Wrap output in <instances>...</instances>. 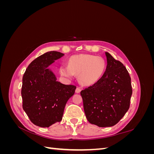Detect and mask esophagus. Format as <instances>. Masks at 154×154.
<instances>
[{
	"label": "esophagus",
	"instance_id": "obj_1",
	"mask_svg": "<svg viewBox=\"0 0 154 154\" xmlns=\"http://www.w3.org/2000/svg\"><path fill=\"white\" fill-rule=\"evenodd\" d=\"M75 92H76V93H77V94H78V93H80L81 92V88L80 87H77L76 88Z\"/></svg>",
	"mask_w": 154,
	"mask_h": 154
}]
</instances>
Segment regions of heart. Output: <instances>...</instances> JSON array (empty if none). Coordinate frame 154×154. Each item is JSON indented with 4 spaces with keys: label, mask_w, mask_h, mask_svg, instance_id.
I'll return each mask as SVG.
<instances>
[{
    "label": "heart",
    "mask_w": 154,
    "mask_h": 154,
    "mask_svg": "<svg viewBox=\"0 0 154 154\" xmlns=\"http://www.w3.org/2000/svg\"><path fill=\"white\" fill-rule=\"evenodd\" d=\"M106 66L105 60L102 57L91 54L73 55L69 60L68 66H60V72L67 78H72L76 74L81 84L89 86L100 80Z\"/></svg>",
    "instance_id": "obj_1"
}]
</instances>
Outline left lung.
<instances>
[{"instance_id": "8db88e82", "label": "left lung", "mask_w": 154, "mask_h": 154, "mask_svg": "<svg viewBox=\"0 0 154 154\" xmlns=\"http://www.w3.org/2000/svg\"><path fill=\"white\" fill-rule=\"evenodd\" d=\"M107 66L103 75L94 85L81 91L88 122L100 127L117 124L130 106L131 78L123 64L105 52Z\"/></svg>"}]
</instances>
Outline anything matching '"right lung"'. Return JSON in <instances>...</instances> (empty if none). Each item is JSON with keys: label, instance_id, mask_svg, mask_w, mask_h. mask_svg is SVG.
I'll use <instances>...</instances> for the list:
<instances>
[{"label": "right lung", "instance_id": "right-lung-1", "mask_svg": "<svg viewBox=\"0 0 154 154\" xmlns=\"http://www.w3.org/2000/svg\"><path fill=\"white\" fill-rule=\"evenodd\" d=\"M64 54L49 51L34 60L22 78V107L31 122L40 127H49L61 122L65 106L76 87L64 85L48 68Z\"/></svg>", "mask_w": 154, "mask_h": 154}]
</instances>
